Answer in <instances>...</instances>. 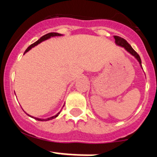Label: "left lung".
I'll return each mask as SVG.
<instances>
[{"label": "left lung", "instance_id": "1", "mask_svg": "<svg viewBox=\"0 0 157 157\" xmlns=\"http://www.w3.org/2000/svg\"><path fill=\"white\" fill-rule=\"evenodd\" d=\"M114 38H115V42H116V45H118V46H120V47H123V48H124V49H125L127 52H128L130 55H132V56H134V57L137 60H138V63H139V64H140V66H141V67L142 68V66H141V58H140L139 55H138V54L134 50V48L130 46V44H129V43L127 42L125 39H123V37H119V36H114Z\"/></svg>", "mask_w": 157, "mask_h": 157}]
</instances>
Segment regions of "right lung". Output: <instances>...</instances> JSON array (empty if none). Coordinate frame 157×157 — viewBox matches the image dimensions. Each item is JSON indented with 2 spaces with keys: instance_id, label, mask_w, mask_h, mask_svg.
Segmentation results:
<instances>
[{
  "instance_id": "right-lung-1",
  "label": "right lung",
  "mask_w": 157,
  "mask_h": 157,
  "mask_svg": "<svg viewBox=\"0 0 157 157\" xmlns=\"http://www.w3.org/2000/svg\"><path fill=\"white\" fill-rule=\"evenodd\" d=\"M62 35H63V34H59V33H54V32H52V33H48V34H45V35H44V36H42V37H40L39 39L37 40V41H35V42H34V43H33V44H32V45H30V46H29L28 48H27V49H26V51H25L24 54L26 53V52H28L29 50H30V49H31L32 48H34V46H36V45H38V44H40V43H41V42H42V41H45V40H48V39H49V38H50V37H56V36H62ZM60 112H61V111H60ZM60 112H58L57 114H56V115H55V116H52V117L47 118V119H40V118H36V117H33V116H30V115H28V114H27H27L28 115V116H30V117L34 118V119H35L36 120H38V121H48V120H53V119H55V118H56V117H57V116H59V113H60Z\"/></svg>"
}]
</instances>
